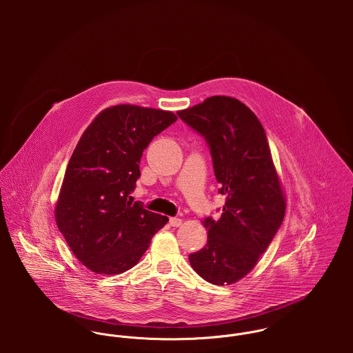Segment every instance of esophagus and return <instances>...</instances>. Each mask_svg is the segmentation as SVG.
<instances>
[{
  "instance_id": "esophagus-1",
  "label": "esophagus",
  "mask_w": 353,
  "mask_h": 353,
  "mask_svg": "<svg viewBox=\"0 0 353 353\" xmlns=\"http://www.w3.org/2000/svg\"><path fill=\"white\" fill-rule=\"evenodd\" d=\"M168 223H170L171 227H181L182 225V219H179V217H170Z\"/></svg>"
}]
</instances>
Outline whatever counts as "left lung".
I'll return each mask as SVG.
<instances>
[{"label": "left lung", "instance_id": "1", "mask_svg": "<svg viewBox=\"0 0 353 353\" xmlns=\"http://www.w3.org/2000/svg\"><path fill=\"white\" fill-rule=\"evenodd\" d=\"M176 114L205 139L219 193L225 196L220 219L203 220L206 246L189 261L203 280L228 285L256 265L284 220L280 179L265 130L242 101L212 97Z\"/></svg>", "mask_w": 353, "mask_h": 353}]
</instances>
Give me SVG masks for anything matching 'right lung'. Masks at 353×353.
I'll list each match as a JSON object with an SVG mask.
<instances>
[{
    "mask_svg": "<svg viewBox=\"0 0 353 353\" xmlns=\"http://www.w3.org/2000/svg\"><path fill=\"white\" fill-rule=\"evenodd\" d=\"M176 121L171 111L118 104L83 133L55 206L59 232L77 259L98 274L133 268L165 216L133 202L140 160L153 137Z\"/></svg>",
    "mask_w": 353,
    "mask_h": 353,
    "instance_id": "1",
    "label": "right lung"
}]
</instances>
